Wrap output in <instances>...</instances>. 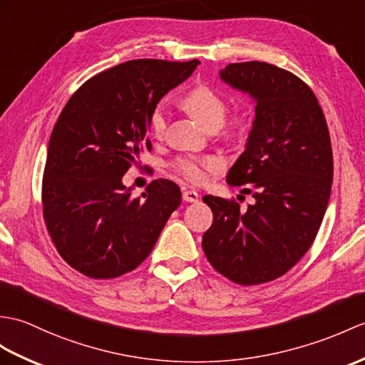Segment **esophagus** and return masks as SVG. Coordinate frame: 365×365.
<instances>
[{
	"label": "esophagus",
	"instance_id": "esophagus-1",
	"mask_svg": "<svg viewBox=\"0 0 365 365\" xmlns=\"http://www.w3.org/2000/svg\"><path fill=\"white\" fill-rule=\"evenodd\" d=\"M182 197L185 202H197L199 200V194L194 190H183Z\"/></svg>",
	"mask_w": 365,
	"mask_h": 365
}]
</instances>
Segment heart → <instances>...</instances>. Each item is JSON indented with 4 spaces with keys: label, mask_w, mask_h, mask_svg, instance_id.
<instances>
[{
    "label": "heart",
    "mask_w": 365,
    "mask_h": 365,
    "mask_svg": "<svg viewBox=\"0 0 365 365\" xmlns=\"http://www.w3.org/2000/svg\"><path fill=\"white\" fill-rule=\"evenodd\" d=\"M182 106L186 112H190L197 123L205 127L207 130H216L221 127L227 106L225 101L221 98L217 91H215L208 86H197L185 93L182 98ZM150 130L157 138L162 137L166 130L168 124V110L165 104H158L154 112L150 113ZM249 120L247 116L238 113L235 115L230 121L225 124V133L232 138H238L244 132L247 130ZM174 171L182 175L186 182L200 185L208 179V174L217 171L221 168V162L216 157H180L173 163Z\"/></svg>",
    "instance_id": "obj_1"
}]
</instances>
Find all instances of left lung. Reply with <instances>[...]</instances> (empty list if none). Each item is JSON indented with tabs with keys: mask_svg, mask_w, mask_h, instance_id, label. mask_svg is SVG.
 <instances>
[{
	"mask_svg": "<svg viewBox=\"0 0 365 365\" xmlns=\"http://www.w3.org/2000/svg\"><path fill=\"white\" fill-rule=\"evenodd\" d=\"M219 76L257 103L245 150L227 175L228 185L250 183L242 191L255 203L241 210L235 199L203 196L213 224L202 247L225 278L261 284L284 275L316 240L331 192V140L316 95L295 74L253 61Z\"/></svg>",
	"mask_w": 365,
	"mask_h": 365,
	"instance_id": "obj_1",
	"label": "left lung"
}]
</instances>
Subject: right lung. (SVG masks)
Wrapping results in <instances>:
<instances>
[{"label":"right lung","instance_id":"obj_1","mask_svg":"<svg viewBox=\"0 0 365 365\" xmlns=\"http://www.w3.org/2000/svg\"><path fill=\"white\" fill-rule=\"evenodd\" d=\"M200 62L138 58L93 76L68 101L49 138L41 183L48 233L78 272L121 277L149 257L182 192L150 182L141 197L123 185L148 138L150 113Z\"/></svg>","mask_w":365,"mask_h":365}]
</instances>
